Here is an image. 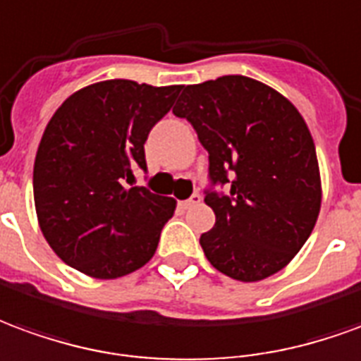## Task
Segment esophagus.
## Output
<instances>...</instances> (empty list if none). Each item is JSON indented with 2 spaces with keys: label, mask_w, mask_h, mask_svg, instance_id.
Here are the masks:
<instances>
[{
  "label": "esophagus",
  "mask_w": 361,
  "mask_h": 361,
  "mask_svg": "<svg viewBox=\"0 0 361 361\" xmlns=\"http://www.w3.org/2000/svg\"><path fill=\"white\" fill-rule=\"evenodd\" d=\"M202 198H200V194H192L188 200L185 202H180V208L183 209H188V208H192V206H196V204H200Z\"/></svg>",
  "instance_id": "1"
}]
</instances>
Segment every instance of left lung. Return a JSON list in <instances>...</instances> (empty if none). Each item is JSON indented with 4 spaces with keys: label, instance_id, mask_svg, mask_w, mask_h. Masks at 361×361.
<instances>
[{
    "label": "left lung",
    "instance_id": "left-lung-1",
    "mask_svg": "<svg viewBox=\"0 0 361 361\" xmlns=\"http://www.w3.org/2000/svg\"><path fill=\"white\" fill-rule=\"evenodd\" d=\"M175 116L186 118L209 155L204 202L216 226L202 233L209 264L239 282L280 272L313 231L321 175L303 116L272 87L245 75L183 85Z\"/></svg>",
    "mask_w": 361,
    "mask_h": 361
}]
</instances>
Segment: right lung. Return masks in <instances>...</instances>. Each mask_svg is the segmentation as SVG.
Segmentation results:
<instances>
[{"mask_svg":"<svg viewBox=\"0 0 361 361\" xmlns=\"http://www.w3.org/2000/svg\"><path fill=\"white\" fill-rule=\"evenodd\" d=\"M180 85L109 79L54 112L38 144L32 190L38 226L66 264L99 280L135 272L155 255L176 202L135 183L144 144Z\"/></svg>","mask_w":361,"mask_h":361,"instance_id":"add662e5","label":"right lung"}]
</instances>
